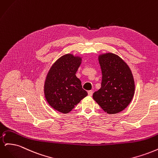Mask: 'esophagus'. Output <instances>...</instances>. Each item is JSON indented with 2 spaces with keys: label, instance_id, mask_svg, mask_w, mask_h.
Instances as JSON below:
<instances>
[{
  "label": "esophagus",
  "instance_id": "34e87169",
  "mask_svg": "<svg viewBox=\"0 0 158 158\" xmlns=\"http://www.w3.org/2000/svg\"><path fill=\"white\" fill-rule=\"evenodd\" d=\"M93 90H89L88 92V95H89V96H92V95H93Z\"/></svg>",
  "mask_w": 158,
  "mask_h": 158
}]
</instances>
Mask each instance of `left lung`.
<instances>
[{
	"label": "left lung",
	"instance_id": "obj_1",
	"mask_svg": "<svg viewBox=\"0 0 158 158\" xmlns=\"http://www.w3.org/2000/svg\"><path fill=\"white\" fill-rule=\"evenodd\" d=\"M102 73V86L93 98L105 112L115 114L123 111L135 94V85L132 72L120 56L111 53L99 55Z\"/></svg>",
	"mask_w": 158,
	"mask_h": 158
}]
</instances>
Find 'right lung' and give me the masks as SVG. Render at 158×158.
Masks as SVG:
<instances>
[{
  "mask_svg": "<svg viewBox=\"0 0 158 158\" xmlns=\"http://www.w3.org/2000/svg\"><path fill=\"white\" fill-rule=\"evenodd\" d=\"M82 58L66 54L56 60L49 69L44 84V94L51 107L62 113L70 112L88 93L76 73Z\"/></svg>",
  "mask_w": 158,
  "mask_h": 158,
  "instance_id": "1",
  "label": "right lung"
}]
</instances>
